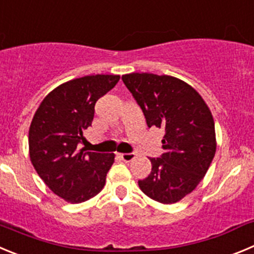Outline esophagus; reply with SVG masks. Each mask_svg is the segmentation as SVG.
Instances as JSON below:
<instances>
[{
    "instance_id": "1",
    "label": "esophagus",
    "mask_w": 254,
    "mask_h": 254,
    "mask_svg": "<svg viewBox=\"0 0 254 254\" xmlns=\"http://www.w3.org/2000/svg\"><path fill=\"white\" fill-rule=\"evenodd\" d=\"M119 156L124 160V162L129 163L135 158V153H123V154H119Z\"/></svg>"
}]
</instances>
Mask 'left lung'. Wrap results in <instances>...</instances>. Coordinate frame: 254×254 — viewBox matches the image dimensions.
Segmentation results:
<instances>
[{"mask_svg":"<svg viewBox=\"0 0 254 254\" xmlns=\"http://www.w3.org/2000/svg\"><path fill=\"white\" fill-rule=\"evenodd\" d=\"M143 110L149 127L164 130L159 158H150L151 172L139 187L149 198L172 204L200 183L215 154L212 113L202 96L187 82L148 72L122 76Z\"/></svg>","mask_w":254,"mask_h":254,"instance_id":"8db88e82","label":"left lung"}]
</instances>
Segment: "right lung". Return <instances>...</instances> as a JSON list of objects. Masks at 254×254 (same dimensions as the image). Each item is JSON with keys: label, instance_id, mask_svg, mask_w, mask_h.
<instances>
[{"label": "right lung", "instance_id": "add662e5", "mask_svg": "<svg viewBox=\"0 0 254 254\" xmlns=\"http://www.w3.org/2000/svg\"><path fill=\"white\" fill-rule=\"evenodd\" d=\"M119 75H90L52 90L40 104L28 131L30 159L56 195L70 203L92 198L105 186L114 154L80 149L91 127L95 104L110 91Z\"/></svg>", "mask_w": 254, "mask_h": 254}]
</instances>
